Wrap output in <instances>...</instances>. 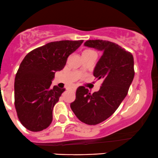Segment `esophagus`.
Masks as SVG:
<instances>
[{
    "label": "esophagus",
    "mask_w": 158,
    "mask_h": 158,
    "mask_svg": "<svg viewBox=\"0 0 158 158\" xmlns=\"http://www.w3.org/2000/svg\"><path fill=\"white\" fill-rule=\"evenodd\" d=\"M72 90H73L74 92V91H76V87H73L72 88Z\"/></svg>",
    "instance_id": "obj_1"
}]
</instances>
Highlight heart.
<instances>
[{
	"instance_id": "b5f03b06",
	"label": "heart",
	"mask_w": 158,
	"mask_h": 158,
	"mask_svg": "<svg viewBox=\"0 0 158 158\" xmlns=\"http://www.w3.org/2000/svg\"><path fill=\"white\" fill-rule=\"evenodd\" d=\"M91 51H93V50H85V51H84V52H91Z\"/></svg>"
}]
</instances>
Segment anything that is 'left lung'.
I'll return each instance as SVG.
<instances>
[{
	"label": "left lung",
	"instance_id": "1",
	"mask_svg": "<svg viewBox=\"0 0 158 158\" xmlns=\"http://www.w3.org/2000/svg\"><path fill=\"white\" fill-rule=\"evenodd\" d=\"M84 46L103 52L93 71L95 77L102 78L103 83L93 94L79 86L70 106L81 122L96 125L111 116L126 97L135 74L134 60L131 52L108 40H89Z\"/></svg>",
	"mask_w": 158,
	"mask_h": 158
}]
</instances>
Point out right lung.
Here are the masks:
<instances>
[{"label":"right lung","mask_w":158,"mask_h":158,"mask_svg":"<svg viewBox=\"0 0 158 158\" xmlns=\"http://www.w3.org/2000/svg\"><path fill=\"white\" fill-rule=\"evenodd\" d=\"M84 40L50 42L28 52L20 64L14 83L15 108L27 130L39 132L52 120V108L65 90L51 86L55 73Z\"/></svg>","instance_id":"add662e5"}]
</instances>
